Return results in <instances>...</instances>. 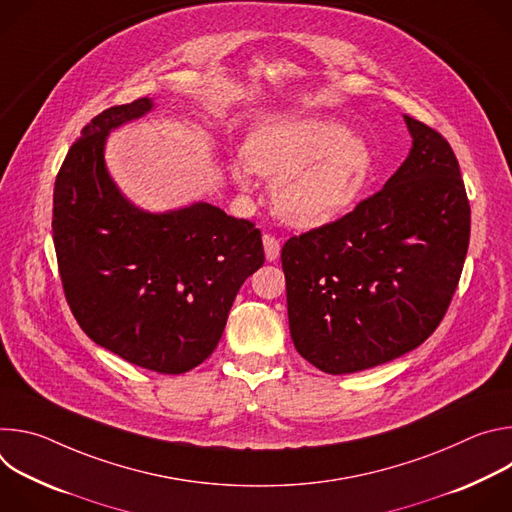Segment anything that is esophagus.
Here are the masks:
<instances>
[{"label": "esophagus", "mask_w": 512, "mask_h": 512, "mask_svg": "<svg viewBox=\"0 0 512 512\" xmlns=\"http://www.w3.org/2000/svg\"><path fill=\"white\" fill-rule=\"evenodd\" d=\"M263 247H265V257L267 261H275L279 257L281 245L273 235H263Z\"/></svg>", "instance_id": "1"}]
</instances>
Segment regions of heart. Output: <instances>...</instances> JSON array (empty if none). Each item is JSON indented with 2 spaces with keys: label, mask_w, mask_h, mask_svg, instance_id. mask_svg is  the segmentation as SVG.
<instances>
[{
  "label": "heart",
  "mask_w": 512,
  "mask_h": 512,
  "mask_svg": "<svg viewBox=\"0 0 512 512\" xmlns=\"http://www.w3.org/2000/svg\"><path fill=\"white\" fill-rule=\"evenodd\" d=\"M373 152L330 119H281L257 127L235 162L237 186L251 192L253 172L275 178L271 198L287 223L312 229L348 212L373 176Z\"/></svg>",
  "instance_id": "obj_1"
}]
</instances>
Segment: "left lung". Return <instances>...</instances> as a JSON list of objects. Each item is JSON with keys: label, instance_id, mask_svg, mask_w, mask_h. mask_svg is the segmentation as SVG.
<instances>
[{"label": "left lung", "instance_id": "left-lung-1", "mask_svg": "<svg viewBox=\"0 0 512 512\" xmlns=\"http://www.w3.org/2000/svg\"><path fill=\"white\" fill-rule=\"evenodd\" d=\"M411 150L373 196L281 249L289 334L328 375L389 362L440 326L470 243V204L450 143L405 115Z\"/></svg>", "mask_w": 512, "mask_h": 512}]
</instances>
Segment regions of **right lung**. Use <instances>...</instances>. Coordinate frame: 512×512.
I'll return each instance as SVG.
<instances>
[{"label":"right lung","instance_id":"add662e5","mask_svg":"<svg viewBox=\"0 0 512 512\" xmlns=\"http://www.w3.org/2000/svg\"><path fill=\"white\" fill-rule=\"evenodd\" d=\"M152 109L143 97L83 127L54 182L52 237L85 334L141 369L180 375L212 354L265 255L261 231L218 206L148 212L121 194L105 166L107 135Z\"/></svg>","mask_w":512,"mask_h":512}]
</instances>
